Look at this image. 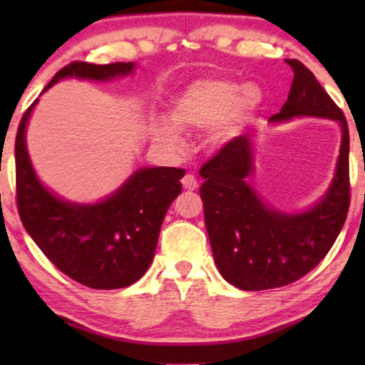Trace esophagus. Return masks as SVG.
Listing matches in <instances>:
<instances>
[{
    "instance_id": "esophagus-1",
    "label": "esophagus",
    "mask_w": 365,
    "mask_h": 365,
    "mask_svg": "<svg viewBox=\"0 0 365 365\" xmlns=\"http://www.w3.org/2000/svg\"><path fill=\"white\" fill-rule=\"evenodd\" d=\"M182 186H184V189H187V191H196L197 189V179L192 176V174H186V176L182 178Z\"/></svg>"
}]
</instances>
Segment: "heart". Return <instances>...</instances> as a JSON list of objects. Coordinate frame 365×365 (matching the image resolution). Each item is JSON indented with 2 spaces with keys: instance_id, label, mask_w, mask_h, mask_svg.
Here are the masks:
<instances>
[{
  "instance_id": "1",
  "label": "heart",
  "mask_w": 365,
  "mask_h": 365,
  "mask_svg": "<svg viewBox=\"0 0 365 365\" xmlns=\"http://www.w3.org/2000/svg\"><path fill=\"white\" fill-rule=\"evenodd\" d=\"M262 91L254 84L241 86L226 78L197 79L184 89L171 109V124L159 123L158 138L168 144L179 141L178 131L209 129V143L222 148L239 136L262 104Z\"/></svg>"
}]
</instances>
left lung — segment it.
I'll return each instance as SVG.
<instances>
[{"mask_svg": "<svg viewBox=\"0 0 365 365\" xmlns=\"http://www.w3.org/2000/svg\"><path fill=\"white\" fill-rule=\"evenodd\" d=\"M294 81L281 113L269 121L296 116L336 119L342 128L341 154L326 196L306 212L282 214L264 204L247 178L252 173L251 139L237 136L202 164L199 192L214 261L221 276L242 291L287 286L311 272L331 251L351 204L349 128L311 69L286 59Z\"/></svg>", "mask_w": 365, "mask_h": 365, "instance_id": "1", "label": "left lung"}]
</instances>
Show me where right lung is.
<instances>
[{
  "label": "right lung",
  "instance_id": "1",
  "mask_svg": "<svg viewBox=\"0 0 365 365\" xmlns=\"http://www.w3.org/2000/svg\"><path fill=\"white\" fill-rule=\"evenodd\" d=\"M133 69V63L73 61L54 74L44 91L68 76L108 81ZM34 104L23 114L14 143L16 204L24 229L73 281L91 289L131 286L151 266L164 216L181 194L186 171L144 168L101 202L84 206L63 201L39 182L29 161L24 131Z\"/></svg>",
  "mask_w": 365,
  "mask_h": 365
}]
</instances>
